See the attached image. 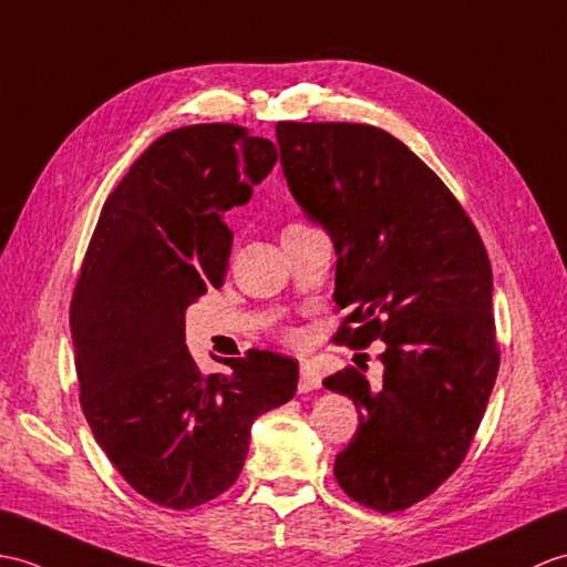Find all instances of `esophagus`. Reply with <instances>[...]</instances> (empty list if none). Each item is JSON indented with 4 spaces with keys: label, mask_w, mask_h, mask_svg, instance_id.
<instances>
[{
    "label": "esophagus",
    "mask_w": 567,
    "mask_h": 567,
    "mask_svg": "<svg viewBox=\"0 0 567 567\" xmlns=\"http://www.w3.org/2000/svg\"><path fill=\"white\" fill-rule=\"evenodd\" d=\"M320 388V375L316 371V367L312 363L303 361L300 363V379H298V390L300 393H312V390Z\"/></svg>",
    "instance_id": "obj_1"
}]
</instances>
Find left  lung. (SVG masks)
<instances>
[{
  "label": "left lung",
  "mask_w": 567,
  "mask_h": 567,
  "mask_svg": "<svg viewBox=\"0 0 567 567\" xmlns=\"http://www.w3.org/2000/svg\"><path fill=\"white\" fill-rule=\"evenodd\" d=\"M288 188L337 249L332 342L383 339V381L344 369L359 426L334 461L344 493L375 512L430 497L463 463L499 371L493 269L468 213L400 143L367 123L279 121Z\"/></svg>",
  "instance_id": "obj_1"
}]
</instances>
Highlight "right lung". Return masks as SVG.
I'll return each instance as SVG.
<instances>
[{
  "mask_svg": "<svg viewBox=\"0 0 567 567\" xmlns=\"http://www.w3.org/2000/svg\"><path fill=\"white\" fill-rule=\"evenodd\" d=\"M276 159L235 123L169 131L113 188L86 247L70 306L82 412L113 468L159 507L223 495L251 422L296 393L298 361L249 349L225 359L230 373H200L184 334L186 308L225 281V213Z\"/></svg>",
  "mask_w": 567,
  "mask_h": 567,
  "instance_id": "obj_1",
  "label": "right lung"
}]
</instances>
